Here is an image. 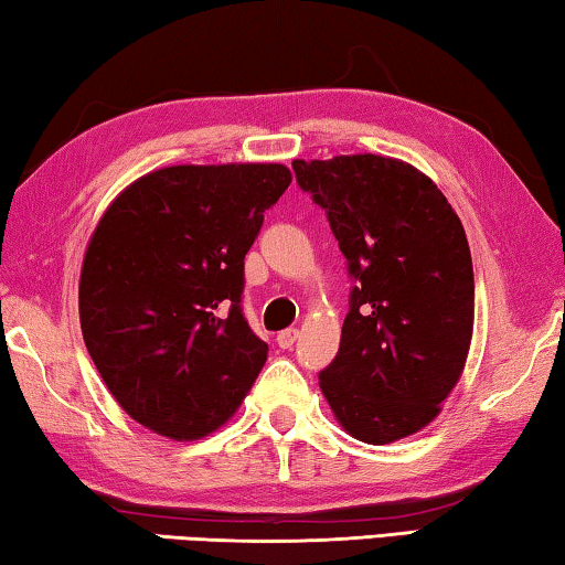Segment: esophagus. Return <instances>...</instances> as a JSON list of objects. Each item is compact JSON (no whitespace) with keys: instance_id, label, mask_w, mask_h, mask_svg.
Listing matches in <instances>:
<instances>
[{"instance_id":"1","label":"esophagus","mask_w":565,"mask_h":565,"mask_svg":"<svg viewBox=\"0 0 565 565\" xmlns=\"http://www.w3.org/2000/svg\"><path fill=\"white\" fill-rule=\"evenodd\" d=\"M298 338H300V330L298 328H288V330L277 332V345H280L282 350H288V348H292L295 343H298Z\"/></svg>"}]
</instances>
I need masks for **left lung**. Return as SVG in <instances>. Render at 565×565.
Wrapping results in <instances>:
<instances>
[{"instance_id":"1","label":"left lung","mask_w":565,"mask_h":565,"mask_svg":"<svg viewBox=\"0 0 565 565\" xmlns=\"http://www.w3.org/2000/svg\"><path fill=\"white\" fill-rule=\"evenodd\" d=\"M326 210L353 280L343 338L320 387L350 436L383 446L425 428L463 373L473 335V263L443 192L381 154L295 160Z\"/></svg>"}]
</instances>
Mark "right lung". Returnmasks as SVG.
<instances>
[{
  "label": "right lung",
  "instance_id": "1",
  "mask_svg": "<svg viewBox=\"0 0 565 565\" xmlns=\"http://www.w3.org/2000/svg\"><path fill=\"white\" fill-rule=\"evenodd\" d=\"M292 182L285 164H178L102 215L79 277V322L129 418L198 440L233 418L267 360L243 312L245 255Z\"/></svg>",
  "mask_w": 565,
  "mask_h": 565
}]
</instances>
